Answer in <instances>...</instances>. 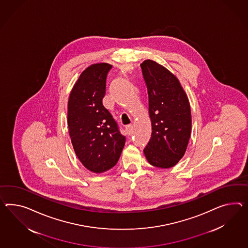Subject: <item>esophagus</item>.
<instances>
[{
    "instance_id": "34e87169",
    "label": "esophagus",
    "mask_w": 248,
    "mask_h": 248,
    "mask_svg": "<svg viewBox=\"0 0 248 248\" xmlns=\"http://www.w3.org/2000/svg\"><path fill=\"white\" fill-rule=\"evenodd\" d=\"M126 132H127V135L128 136H130V135H132V132H133V126L132 125H128L126 127Z\"/></svg>"
}]
</instances>
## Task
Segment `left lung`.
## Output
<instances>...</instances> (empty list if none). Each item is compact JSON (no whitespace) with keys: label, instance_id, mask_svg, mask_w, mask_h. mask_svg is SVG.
I'll use <instances>...</instances> for the list:
<instances>
[{"label":"left lung","instance_id":"1","mask_svg":"<svg viewBox=\"0 0 248 248\" xmlns=\"http://www.w3.org/2000/svg\"><path fill=\"white\" fill-rule=\"evenodd\" d=\"M141 65L148 93L151 139L144 148L150 165L170 168L184 155L191 130V107L175 76L153 60Z\"/></svg>","mask_w":248,"mask_h":248}]
</instances>
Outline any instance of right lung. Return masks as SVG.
Returning a JSON list of instances; mask_svg holds the SVG:
<instances>
[{"label": "right lung", "instance_id": "1", "mask_svg": "<svg viewBox=\"0 0 248 248\" xmlns=\"http://www.w3.org/2000/svg\"><path fill=\"white\" fill-rule=\"evenodd\" d=\"M112 65H90L71 91L67 123L71 141L81 163L100 173L112 168L121 156L126 138L102 104L106 78Z\"/></svg>", "mask_w": 248, "mask_h": 248}]
</instances>
